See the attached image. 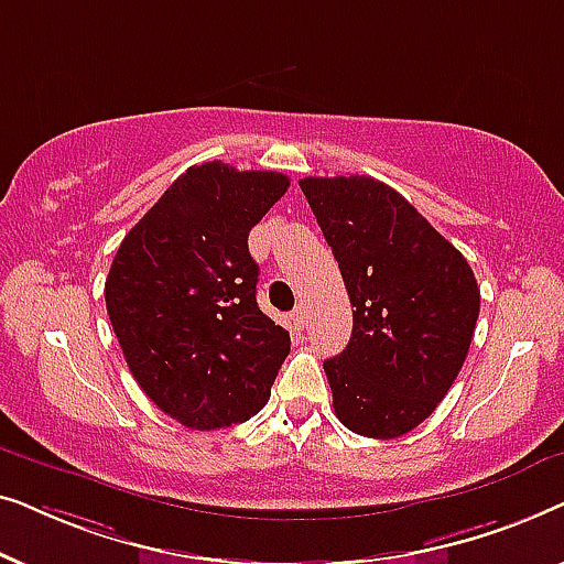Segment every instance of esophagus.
<instances>
[{
    "instance_id": "esophagus-1",
    "label": "esophagus",
    "mask_w": 564,
    "mask_h": 564,
    "mask_svg": "<svg viewBox=\"0 0 564 564\" xmlns=\"http://www.w3.org/2000/svg\"><path fill=\"white\" fill-rule=\"evenodd\" d=\"M292 321H295V326H297V328H305V323H307V313H305V307H303V305L295 307V313H292Z\"/></svg>"
}]
</instances>
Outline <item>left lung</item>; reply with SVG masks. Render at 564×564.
Returning a JSON list of instances; mask_svg holds the SVG:
<instances>
[{
	"label": "left lung",
	"mask_w": 564,
	"mask_h": 564,
	"mask_svg": "<svg viewBox=\"0 0 564 564\" xmlns=\"http://www.w3.org/2000/svg\"><path fill=\"white\" fill-rule=\"evenodd\" d=\"M300 189L354 307L349 346L323 361L338 421L359 436H403L436 411L465 365L480 315L473 269L372 176H307Z\"/></svg>",
	"instance_id": "obj_1"
}]
</instances>
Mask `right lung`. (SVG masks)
Returning <instances> with one entry per match:
<instances>
[{
  "label": "right lung",
  "mask_w": 564,
  "mask_h": 564,
  "mask_svg": "<svg viewBox=\"0 0 564 564\" xmlns=\"http://www.w3.org/2000/svg\"><path fill=\"white\" fill-rule=\"evenodd\" d=\"M288 187L280 172L189 166L115 253L112 330L141 390L182 426L228 429L272 395L290 334L259 311L249 234Z\"/></svg>",
  "instance_id": "add662e5"
}]
</instances>
